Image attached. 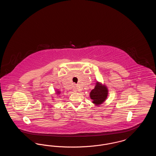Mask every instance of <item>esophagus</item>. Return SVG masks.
<instances>
[{
  "mask_svg": "<svg viewBox=\"0 0 156 156\" xmlns=\"http://www.w3.org/2000/svg\"><path fill=\"white\" fill-rule=\"evenodd\" d=\"M74 90L75 91V92H76L77 90H78V88H77V87H74Z\"/></svg>",
  "mask_w": 156,
  "mask_h": 156,
  "instance_id": "obj_1",
  "label": "esophagus"
}]
</instances>
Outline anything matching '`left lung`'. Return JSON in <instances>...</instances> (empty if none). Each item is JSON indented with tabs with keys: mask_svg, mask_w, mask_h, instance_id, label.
Masks as SVG:
<instances>
[{
	"mask_svg": "<svg viewBox=\"0 0 156 156\" xmlns=\"http://www.w3.org/2000/svg\"><path fill=\"white\" fill-rule=\"evenodd\" d=\"M108 95V90L107 87L102 83L98 82L94 89H92L90 92V98L93 100L92 103L99 105L102 104L106 99Z\"/></svg>",
	"mask_w": 156,
	"mask_h": 156,
	"instance_id": "8db88e82",
	"label": "left lung"
}]
</instances>
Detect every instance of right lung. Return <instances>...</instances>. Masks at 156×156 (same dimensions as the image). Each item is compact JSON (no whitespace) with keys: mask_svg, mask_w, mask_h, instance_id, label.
Returning <instances> with one entry per match:
<instances>
[{"mask_svg":"<svg viewBox=\"0 0 156 156\" xmlns=\"http://www.w3.org/2000/svg\"><path fill=\"white\" fill-rule=\"evenodd\" d=\"M57 93L58 94H60V92L59 91H58V90H57Z\"/></svg>","mask_w":156,"mask_h":156,"instance_id":"1","label":"right lung"}]
</instances>
